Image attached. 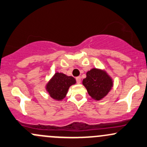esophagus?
Here are the masks:
<instances>
[{"mask_svg": "<svg viewBox=\"0 0 147 147\" xmlns=\"http://www.w3.org/2000/svg\"><path fill=\"white\" fill-rule=\"evenodd\" d=\"M76 80L77 83H78V84H79V83H80V81H81V78H80V76H78L76 78Z\"/></svg>", "mask_w": 147, "mask_h": 147, "instance_id": "esophagus-1", "label": "esophagus"}]
</instances>
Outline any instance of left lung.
Returning <instances> with one entry per match:
<instances>
[{
  "instance_id": "left-lung-1",
  "label": "left lung",
  "mask_w": 147,
  "mask_h": 147,
  "mask_svg": "<svg viewBox=\"0 0 147 147\" xmlns=\"http://www.w3.org/2000/svg\"><path fill=\"white\" fill-rule=\"evenodd\" d=\"M86 76L83 84L90 96L96 100H100L105 97L113 86L111 78L103 71L92 69L87 72Z\"/></svg>"
}]
</instances>
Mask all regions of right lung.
<instances>
[{
    "label": "right lung",
    "mask_w": 147,
    "mask_h": 147,
    "mask_svg": "<svg viewBox=\"0 0 147 147\" xmlns=\"http://www.w3.org/2000/svg\"><path fill=\"white\" fill-rule=\"evenodd\" d=\"M75 83L74 77L68 76L62 73H56L48 83L46 89L52 98L61 100L66 97L69 87Z\"/></svg>",
    "instance_id": "add662e5"
}]
</instances>
